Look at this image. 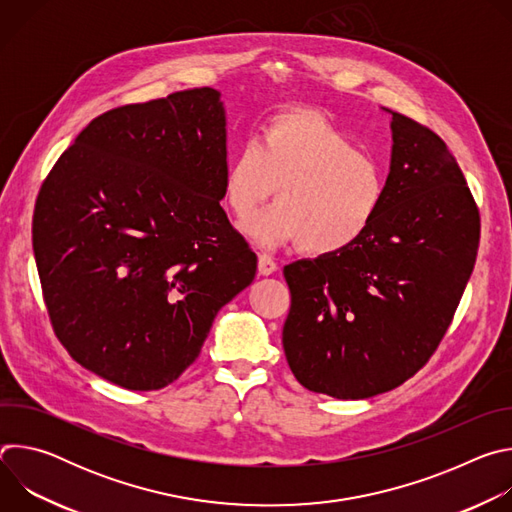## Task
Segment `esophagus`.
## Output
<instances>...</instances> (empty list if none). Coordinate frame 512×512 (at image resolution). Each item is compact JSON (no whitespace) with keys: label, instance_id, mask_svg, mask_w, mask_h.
<instances>
[{"label":"esophagus","instance_id":"1","mask_svg":"<svg viewBox=\"0 0 512 512\" xmlns=\"http://www.w3.org/2000/svg\"><path fill=\"white\" fill-rule=\"evenodd\" d=\"M257 267H259V273H261V275H271V273L277 271V263H275L273 257L267 255V253H259Z\"/></svg>","mask_w":512,"mask_h":512}]
</instances>
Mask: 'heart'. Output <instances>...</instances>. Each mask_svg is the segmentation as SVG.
<instances>
[{
	"instance_id": "b5f03b06",
	"label": "heart",
	"mask_w": 512,
	"mask_h": 512,
	"mask_svg": "<svg viewBox=\"0 0 512 512\" xmlns=\"http://www.w3.org/2000/svg\"><path fill=\"white\" fill-rule=\"evenodd\" d=\"M277 186V204L251 216L245 233L261 245L294 243L332 255L371 229L387 198L383 164L318 111L273 115L259 141H243L225 170V202L253 214Z\"/></svg>"
}]
</instances>
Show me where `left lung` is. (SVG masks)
I'll return each instance as SVG.
<instances>
[{"label":"left lung","mask_w":512,"mask_h":512,"mask_svg":"<svg viewBox=\"0 0 512 512\" xmlns=\"http://www.w3.org/2000/svg\"><path fill=\"white\" fill-rule=\"evenodd\" d=\"M387 198L350 247L283 267V350L314 393L367 399L411 379L440 346L472 275L480 212L444 139L393 113Z\"/></svg>","instance_id":"obj_1"}]
</instances>
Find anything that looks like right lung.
Returning a JSON list of instances; mask_svg holds the SVG:
<instances>
[{
	"instance_id": "obj_1",
	"label": "right lung",
	"mask_w": 512,
	"mask_h": 512,
	"mask_svg": "<svg viewBox=\"0 0 512 512\" xmlns=\"http://www.w3.org/2000/svg\"><path fill=\"white\" fill-rule=\"evenodd\" d=\"M221 93L200 87L95 117L40 186L32 247L56 338L85 369L158 391L198 358L257 255L221 206Z\"/></svg>"
}]
</instances>
